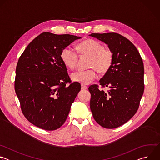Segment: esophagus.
I'll return each mask as SVG.
<instances>
[{
    "label": "esophagus",
    "instance_id": "34e87169",
    "mask_svg": "<svg viewBox=\"0 0 160 160\" xmlns=\"http://www.w3.org/2000/svg\"><path fill=\"white\" fill-rule=\"evenodd\" d=\"M81 88H82V90H85V89H87V87L86 85H83V84H82V85H81Z\"/></svg>",
    "mask_w": 160,
    "mask_h": 160
}]
</instances>
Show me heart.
<instances>
[{
    "label": "heart",
    "instance_id": "obj_1",
    "mask_svg": "<svg viewBox=\"0 0 160 160\" xmlns=\"http://www.w3.org/2000/svg\"><path fill=\"white\" fill-rule=\"evenodd\" d=\"M78 52L89 56L87 70H80L72 74L73 81L82 84H89L98 77L97 70L100 73H106L112 66L114 54L108 47H103L100 42L94 39H88L80 43L77 48ZM61 58L64 64L70 69H74L78 61V53L72 46H66L61 53Z\"/></svg>",
    "mask_w": 160,
    "mask_h": 160
}]
</instances>
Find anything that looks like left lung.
Wrapping results in <instances>:
<instances>
[{"label": "left lung", "mask_w": 160, "mask_h": 160, "mask_svg": "<svg viewBox=\"0 0 160 160\" xmlns=\"http://www.w3.org/2000/svg\"><path fill=\"white\" fill-rule=\"evenodd\" d=\"M108 45L114 59L110 69L99 80L90 85V108L96 122L104 128H115L131 119L139 107L144 93V64L135 45L117 33H91Z\"/></svg>", "instance_id": "left-lung-1"}]
</instances>
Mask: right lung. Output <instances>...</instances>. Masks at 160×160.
Masks as SVG:
<instances>
[{
  "mask_svg": "<svg viewBox=\"0 0 160 160\" xmlns=\"http://www.w3.org/2000/svg\"><path fill=\"white\" fill-rule=\"evenodd\" d=\"M79 38L43 32L28 44L19 58L15 92L22 114L38 128L54 130L61 127L81 89L80 83L72 82L61 58L62 50Z\"/></svg>",
  "mask_w": 160,
  "mask_h": 160,
  "instance_id": "right-lung-1",
  "label": "right lung"
}]
</instances>
